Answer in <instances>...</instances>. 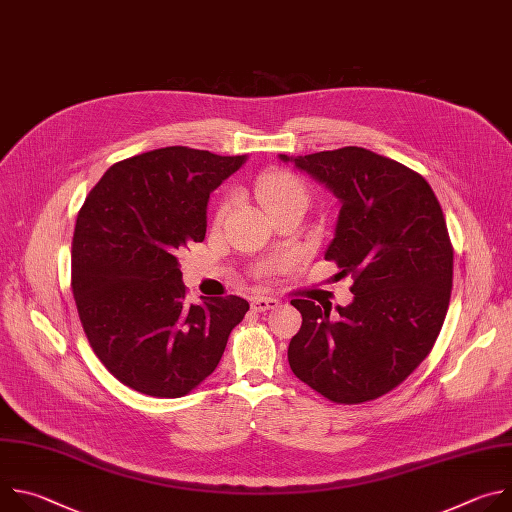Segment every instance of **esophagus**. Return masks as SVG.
<instances>
[{
  "label": "esophagus",
  "mask_w": 512,
  "mask_h": 512,
  "mask_svg": "<svg viewBox=\"0 0 512 512\" xmlns=\"http://www.w3.org/2000/svg\"><path fill=\"white\" fill-rule=\"evenodd\" d=\"M277 300L275 298H265V296H257L253 302H251V306H253V310L255 312H267V310H273V308H277Z\"/></svg>",
  "instance_id": "34e87169"
}]
</instances>
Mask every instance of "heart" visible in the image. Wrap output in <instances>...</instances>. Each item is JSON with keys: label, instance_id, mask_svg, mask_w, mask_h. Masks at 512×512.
<instances>
[{"label": "heart", "instance_id": "b5f03b06", "mask_svg": "<svg viewBox=\"0 0 512 512\" xmlns=\"http://www.w3.org/2000/svg\"><path fill=\"white\" fill-rule=\"evenodd\" d=\"M257 196H259L261 206L267 212L275 210L279 206L291 204V202H302V204L308 202V194H306L304 184L296 176H291L287 172L265 174L259 180Z\"/></svg>", "mask_w": 512, "mask_h": 512}]
</instances>
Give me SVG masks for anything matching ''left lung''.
Masks as SVG:
<instances>
[{
    "mask_svg": "<svg viewBox=\"0 0 512 512\" xmlns=\"http://www.w3.org/2000/svg\"><path fill=\"white\" fill-rule=\"evenodd\" d=\"M279 160L338 198L324 257L354 277V300L338 314L291 300L302 328L289 342V367L334 403L373 401L419 367L446 320L454 249L442 206L423 176L354 145Z\"/></svg>",
    "mask_w": 512,
    "mask_h": 512,
    "instance_id": "left-lung-1",
    "label": "left lung"
}]
</instances>
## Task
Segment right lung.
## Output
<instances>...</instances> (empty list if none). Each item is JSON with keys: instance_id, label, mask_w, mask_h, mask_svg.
I'll list each match as a JSON object with an SVG mask.
<instances>
[{"instance_id": "add662e5", "label": "right lung", "mask_w": 512, "mask_h": 512, "mask_svg": "<svg viewBox=\"0 0 512 512\" xmlns=\"http://www.w3.org/2000/svg\"><path fill=\"white\" fill-rule=\"evenodd\" d=\"M247 156L182 145L111 166L89 192L72 237V296L105 369L150 397L176 399L221 362L249 302H186L178 255L206 235L210 192Z\"/></svg>"}]
</instances>
